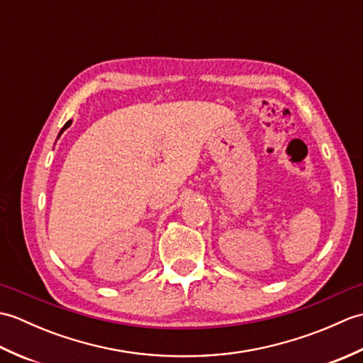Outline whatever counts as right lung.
<instances>
[{
	"label": "right lung",
	"mask_w": 363,
	"mask_h": 363,
	"mask_svg": "<svg viewBox=\"0 0 363 363\" xmlns=\"http://www.w3.org/2000/svg\"><path fill=\"white\" fill-rule=\"evenodd\" d=\"M70 125H72V120H70V121H67V123H65V125H64V128H62V130H60V133H64V130H65V129H67L68 126H70Z\"/></svg>",
	"instance_id": "add662e5"
}]
</instances>
